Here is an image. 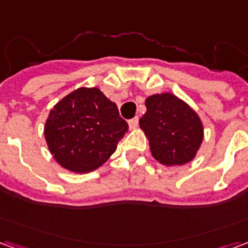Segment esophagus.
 Wrapping results in <instances>:
<instances>
[{"label":"esophagus","mask_w":248,"mask_h":248,"mask_svg":"<svg viewBox=\"0 0 248 248\" xmlns=\"http://www.w3.org/2000/svg\"><path fill=\"white\" fill-rule=\"evenodd\" d=\"M138 124H140V119H138V117H135V118L130 119V121H129L130 129H135V127L138 126Z\"/></svg>","instance_id":"obj_1"}]
</instances>
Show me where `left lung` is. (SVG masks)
<instances>
[{"instance_id": "obj_1", "label": "left lung", "mask_w": 248, "mask_h": 248, "mask_svg": "<svg viewBox=\"0 0 248 248\" xmlns=\"http://www.w3.org/2000/svg\"><path fill=\"white\" fill-rule=\"evenodd\" d=\"M146 108L140 124L150 140L153 156L166 166L192 161L203 140V126L197 113L169 93L149 97Z\"/></svg>"}]
</instances>
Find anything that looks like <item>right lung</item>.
<instances>
[{
	"label": "right lung",
	"mask_w": 248,
	"mask_h": 248,
	"mask_svg": "<svg viewBox=\"0 0 248 248\" xmlns=\"http://www.w3.org/2000/svg\"><path fill=\"white\" fill-rule=\"evenodd\" d=\"M129 124L118 108L97 89L81 87L57 103L45 124V138L56 161L74 172L102 166Z\"/></svg>",
	"instance_id": "add662e5"
}]
</instances>
